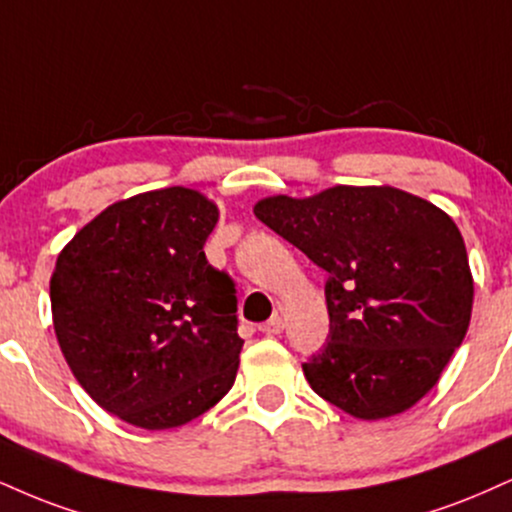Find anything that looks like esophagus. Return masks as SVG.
I'll use <instances>...</instances> for the list:
<instances>
[{
    "label": "esophagus",
    "instance_id": "esophagus-1",
    "mask_svg": "<svg viewBox=\"0 0 512 512\" xmlns=\"http://www.w3.org/2000/svg\"><path fill=\"white\" fill-rule=\"evenodd\" d=\"M283 326H286V324H283V317L274 315L272 319H267V322L260 326V331H262V334H267V336H276V334H281Z\"/></svg>",
    "mask_w": 512,
    "mask_h": 512
}]
</instances>
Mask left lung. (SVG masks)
I'll return each instance as SVG.
<instances>
[{
    "instance_id": "8db88e82",
    "label": "left lung",
    "mask_w": 512,
    "mask_h": 512,
    "mask_svg": "<svg viewBox=\"0 0 512 512\" xmlns=\"http://www.w3.org/2000/svg\"><path fill=\"white\" fill-rule=\"evenodd\" d=\"M255 217L329 274V338L303 365L312 391L357 420H384L427 396L472 315L455 221L391 186L264 197Z\"/></svg>"
}]
</instances>
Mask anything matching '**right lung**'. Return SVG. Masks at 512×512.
Returning a JSON list of instances; mask_svg holds the SVG:
<instances>
[{
    "instance_id": "right-lung-1",
    "label": "right lung",
    "mask_w": 512,
    "mask_h": 512,
    "mask_svg": "<svg viewBox=\"0 0 512 512\" xmlns=\"http://www.w3.org/2000/svg\"><path fill=\"white\" fill-rule=\"evenodd\" d=\"M219 209L174 186L114 202L59 252L54 334L100 408L140 429L181 427L236 381L238 300L205 257Z\"/></svg>"
}]
</instances>
